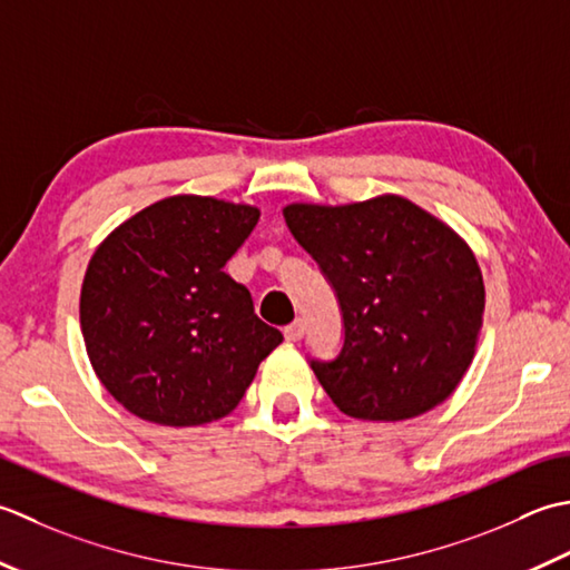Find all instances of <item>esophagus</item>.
<instances>
[{
  "label": "esophagus",
  "mask_w": 570,
  "mask_h": 570,
  "mask_svg": "<svg viewBox=\"0 0 570 570\" xmlns=\"http://www.w3.org/2000/svg\"><path fill=\"white\" fill-rule=\"evenodd\" d=\"M283 334H285V340H287V342H299L302 336H305V322H302V320H295L293 324H287Z\"/></svg>",
  "instance_id": "esophagus-1"
}]
</instances>
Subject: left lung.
Masks as SVG:
<instances>
[{"label": "left lung", "instance_id": "8db88e82", "mask_svg": "<svg viewBox=\"0 0 570 570\" xmlns=\"http://www.w3.org/2000/svg\"><path fill=\"white\" fill-rule=\"evenodd\" d=\"M283 216L342 309L340 354L309 358L336 409L405 421L443 403L482 327L484 283L468 243L403 196L289 204Z\"/></svg>", "mask_w": 570, "mask_h": 570}]
</instances>
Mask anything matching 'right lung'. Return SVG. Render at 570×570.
<instances>
[{
  "label": "right lung",
  "instance_id": "1",
  "mask_svg": "<svg viewBox=\"0 0 570 570\" xmlns=\"http://www.w3.org/2000/svg\"><path fill=\"white\" fill-rule=\"evenodd\" d=\"M261 212L212 196H169L127 218L92 253L80 330L102 386L159 425L228 415L283 342L224 265Z\"/></svg>",
  "mask_w": 570,
  "mask_h": 570
}]
</instances>
